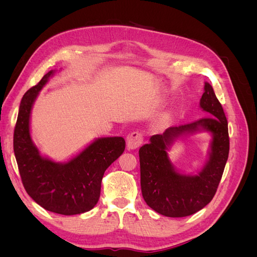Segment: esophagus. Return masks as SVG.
<instances>
[{
	"label": "esophagus",
	"mask_w": 257,
	"mask_h": 257,
	"mask_svg": "<svg viewBox=\"0 0 257 257\" xmlns=\"http://www.w3.org/2000/svg\"><path fill=\"white\" fill-rule=\"evenodd\" d=\"M144 142V135L141 132H132L126 138V147L128 150H134L141 146Z\"/></svg>",
	"instance_id": "esophagus-1"
}]
</instances>
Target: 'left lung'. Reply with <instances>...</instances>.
Returning <instances> with one entry per match:
<instances>
[{
	"label": "left lung",
	"instance_id": "8db88e82",
	"mask_svg": "<svg viewBox=\"0 0 257 257\" xmlns=\"http://www.w3.org/2000/svg\"><path fill=\"white\" fill-rule=\"evenodd\" d=\"M200 108L207 116L179 126H170L163 134L153 135L139 149L143 197L154 211L169 217L194 214L212 200L228 159L227 119L211 84L205 83ZM196 130L213 134L209 159L197 175L178 173L168 159L167 150L178 138Z\"/></svg>",
	"mask_w": 257,
	"mask_h": 257
}]
</instances>
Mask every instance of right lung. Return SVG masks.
Instances as JSON below:
<instances>
[{
    "instance_id": "obj_1",
    "label": "right lung",
    "mask_w": 257,
    "mask_h": 257,
    "mask_svg": "<svg viewBox=\"0 0 257 257\" xmlns=\"http://www.w3.org/2000/svg\"><path fill=\"white\" fill-rule=\"evenodd\" d=\"M54 71L23 95L14 131V152L22 184L35 203L48 211L74 215L90 211L100 195L105 170L125 149L122 137L98 138L66 163L43 158L30 134L32 106Z\"/></svg>"
}]
</instances>
